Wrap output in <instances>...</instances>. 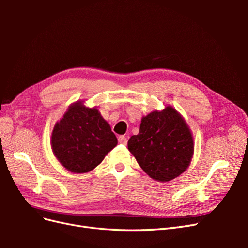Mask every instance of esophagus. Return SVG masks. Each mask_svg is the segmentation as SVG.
Listing matches in <instances>:
<instances>
[{
	"label": "esophagus",
	"mask_w": 248,
	"mask_h": 248,
	"mask_svg": "<svg viewBox=\"0 0 248 248\" xmlns=\"http://www.w3.org/2000/svg\"><path fill=\"white\" fill-rule=\"evenodd\" d=\"M119 142L120 144H122V145H126L127 144V138L126 137H124V136H121V137H119Z\"/></svg>",
	"instance_id": "esophagus-1"
}]
</instances>
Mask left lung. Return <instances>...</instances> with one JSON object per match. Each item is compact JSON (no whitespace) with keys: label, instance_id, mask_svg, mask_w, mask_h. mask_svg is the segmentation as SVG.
I'll return each mask as SVG.
<instances>
[{"label":"left lung","instance_id":"1","mask_svg":"<svg viewBox=\"0 0 248 248\" xmlns=\"http://www.w3.org/2000/svg\"><path fill=\"white\" fill-rule=\"evenodd\" d=\"M193 145L185 120L168 106L142 117L139 134L128 140V150L147 175L158 182H168L189 167Z\"/></svg>","mask_w":248,"mask_h":248}]
</instances>
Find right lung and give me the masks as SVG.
<instances>
[{
    "mask_svg": "<svg viewBox=\"0 0 248 248\" xmlns=\"http://www.w3.org/2000/svg\"><path fill=\"white\" fill-rule=\"evenodd\" d=\"M50 144L57 159L67 170L82 174L100 164L117 146L118 140L98 109L77 101L56 123Z\"/></svg>",
    "mask_w": 248,
    "mask_h": 248,
    "instance_id": "add662e5",
    "label": "right lung"
}]
</instances>
